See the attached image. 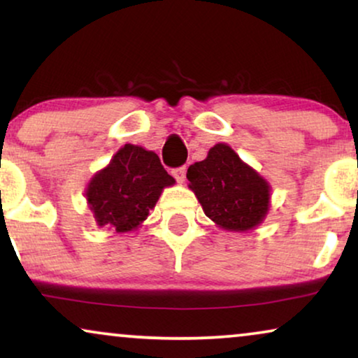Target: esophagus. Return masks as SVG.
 Wrapping results in <instances>:
<instances>
[{
  "instance_id": "obj_1",
  "label": "esophagus",
  "mask_w": 358,
  "mask_h": 358,
  "mask_svg": "<svg viewBox=\"0 0 358 358\" xmlns=\"http://www.w3.org/2000/svg\"><path fill=\"white\" fill-rule=\"evenodd\" d=\"M173 176L179 184H182L185 180V166H180V168L173 169Z\"/></svg>"
}]
</instances>
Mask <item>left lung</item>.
<instances>
[{
    "label": "left lung",
    "instance_id": "obj_1",
    "mask_svg": "<svg viewBox=\"0 0 358 358\" xmlns=\"http://www.w3.org/2000/svg\"><path fill=\"white\" fill-rule=\"evenodd\" d=\"M187 179L205 215L224 229L246 231L266 217L268 184L228 145H215L207 158L190 164Z\"/></svg>",
    "mask_w": 358,
    "mask_h": 358
}]
</instances>
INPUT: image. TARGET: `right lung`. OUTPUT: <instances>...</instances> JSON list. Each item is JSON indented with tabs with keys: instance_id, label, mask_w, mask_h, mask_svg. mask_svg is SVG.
I'll use <instances>...</instances> for the list:
<instances>
[{
	"instance_id": "add662e5",
	"label": "right lung",
	"mask_w": 358,
	"mask_h": 358,
	"mask_svg": "<svg viewBox=\"0 0 358 358\" xmlns=\"http://www.w3.org/2000/svg\"><path fill=\"white\" fill-rule=\"evenodd\" d=\"M173 184L174 178L166 173L158 155L125 145L92 178L86 195L97 224L124 233L146 220L161 190Z\"/></svg>"
}]
</instances>
